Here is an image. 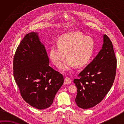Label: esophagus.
Returning <instances> with one entry per match:
<instances>
[{"label":"esophagus","mask_w":124,"mask_h":124,"mask_svg":"<svg viewBox=\"0 0 124 124\" xmlns=\"http://www.w3.org/2000/svg\"><path fill=\"white\" fill-rule=\"evenodd\" d=\"M71 80L70 78L68 77H66L65 78V80H64L65 84H66V85H69V84H71Z\"/></svg>","instance_id":"obj_1"}]
</instances>
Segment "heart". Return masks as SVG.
Returning <instances> with one entry per match:
<instances>
[{
  "mask_svg": "<svg viewBox=\"0 0 124 124\" xmlns=\"http://www.w3.org/2000/svg\"><path fill=\"white\" fill-rule=\"evenodd\" d=\"M95 43L91 37H85L80 32L63 35L58 39L57 45H53L49 49L50 60L59 67L66 56L67 59L60 67L62 71H69L76 65L81 67L89 62L93 56Z\"/></svg>",
  "mask_w": 124,
  "mask_h": 124,
  "instance_id": "obj_1",
  "label": "heart"
}]
</instances>
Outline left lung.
<instances>
[{
    "label": "left lung",
    "mask_w": 124,
    "mask_h": 124,
    "mask_svg": "<svg viewBox=\"0 0 124 124\" xmlns=\"http://www.w3.org/2000/svg\"><path fill=\"white\" fill-rule=\"evenodd\" d=\"M116 68L117 59L112 42L104 35L101 51L79 73V78L73 80L77 88L75 102L79 107L91 108L102 101L114 82Z\"/></svg>",
    "instance_id": "obj_1"
}]
</instances>
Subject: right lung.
I'll return each instance as SVG.
<instances>
[{
	"label": "right lung",
	"mask_w": 124,
	"mask_h": 124,
	"mask_svg": "<svg viewBox=\"0 0 124 124\" xmlns=\"http://www.w3.org/2000/svg\"><path fill=\"white\" fill-rule=\"evenodd\" d=\"M38 34H27L13 59V75L24 101L39 110L48 108L64 82L63 76L49 66Z\"/></svg>",
	"instance_id": "add662e5"
}]
</instances>
